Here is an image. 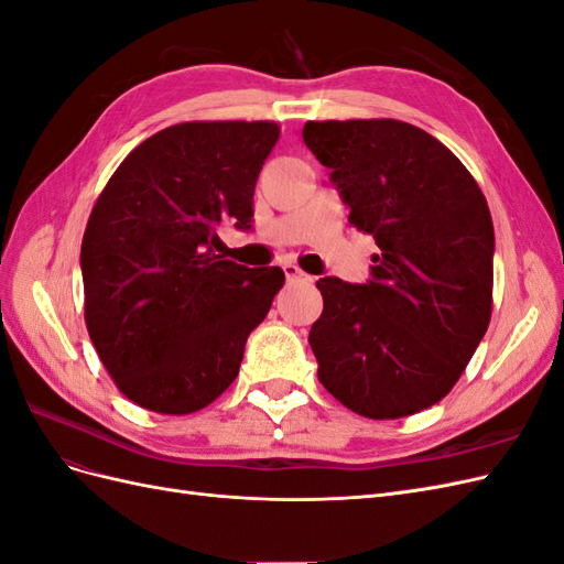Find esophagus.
Masks as SVG:
<instances>
[{
  "mask_svg": "<svg viewBox=\"0 0 564 564\" xmlns=\"http://www.w3.org/2000/svg\"><path fill=\"white\" fill-rule=\"evenodd\" d=\"M282 268H284L286 280H311V278L305 275V272H303L299 265H294V263H284Z\"/></svg>",
  "mask_w": 564,
  "mask_h": 564,
  "instance_id": "obj_1",
  "label": "esophagus"
}]
</instances>
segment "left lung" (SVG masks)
Instances as JSON below:
<instances>
[{"mask_svg": "<svg viewBox=\"0 0 564 564\" xmlns=\"http://www.w3.org/2000/svg\"><path fill=\"white\" fill-rule=\"evenodd\" d=\"M303 141L379 247L365 284L317 282L319 383L367 419L416 414L454 388L489 327L487 199L449 148L398 119L305 122Z\"/></svg>", "mask_w": 564, "mask_h": 564, "instance_id": "left-lung-1", "label": "left lung"}]
</instances>
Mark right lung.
Segmentation results:
<instances>
[{"mask_svg":"<svg viewBox=\"0 0 564 564\" xmlns=\"http://www.w3.org/2000/svg\"><path fill=\"white\" fill-rule=\"evenodd\" d=\"M275 122H183L133 148L82 240L84 319L124 395L160 414L212 404L284 284L282 268L214 253L216 228L249 230Z\"/></svg>","mask_w":564,"mask_h":564,"instance_id":"1","label":"right lung"}]
</instances>
